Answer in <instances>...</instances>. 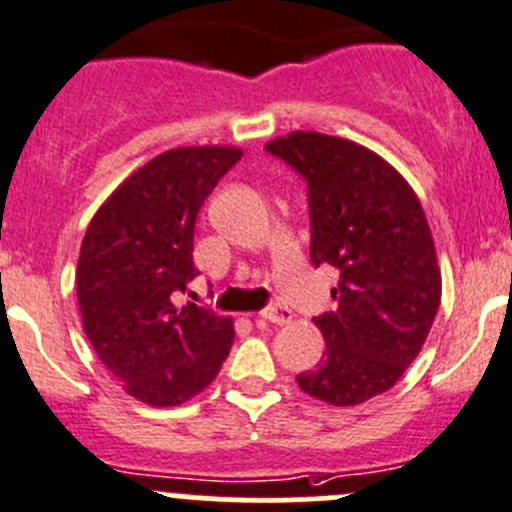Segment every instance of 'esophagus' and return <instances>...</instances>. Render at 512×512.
<instances>
[{
  "instance_id": "34e87169",
  "label": "esophagus",
  "mask_w": 512,
  "mask_h": 512,
  "mask_svg": "<svg viewBox=\"0 0 512 512\" xmlns=\"http://www.w3.org/2000/svg\"><path fill=\"white\" fill-rule=\"evenodd\" d=\"M260 319L270 324H287L292 322V309L285 307V304H270V307L262 309Z\"/></svg>"
}]
</instances>
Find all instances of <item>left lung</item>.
Returning <instances> with one entry per match:
<instances>
[{
  "label": "left lung",
  "mask_w": 512,
  "mask_h": 512,
  "mask_svg": "<svg viewBox=\"0 0 512 512\" xmlns=\"http://www.w3.org/2000/svg\"><path fill=\"white\" fill-rule=\"evenodd\" d=\"M309 188L312 262L339 270L334 312L317 317L327 352L304 394L356 406L389 391L421 352L441 304L431 227L404 175L339 136L294 131L267 143Z\"/></svg>",
  "instance_id": "8db88e82"
}]
</instances>
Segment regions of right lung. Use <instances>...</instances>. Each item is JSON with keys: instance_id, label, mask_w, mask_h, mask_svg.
Wrapping results in <instances>:
<instances>
[{"instance_id": "1", "label": "right lung", "mask_w": 512, "mask_h": 512, "mask_svg": "<svg viewBox=\"0 0 512 512\" xmlns=\"http://www.w3.org/2000/svg\"><path fill=\"white\" fill-rule=\"evenodd\" d=\"M242 158L232 146L173 148L128 175L96 210L81 242L76 294L86 337L123 391L178 406L218 376L232 317L178 297L200 275L195 220Z\"/></svg>"}]
</instances>
